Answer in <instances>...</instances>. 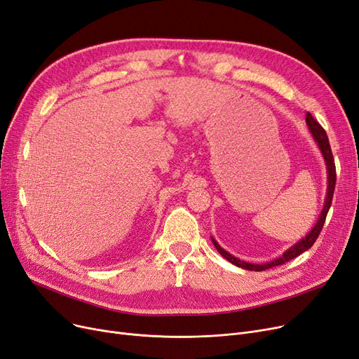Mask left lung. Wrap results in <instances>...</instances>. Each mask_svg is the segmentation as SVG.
<instances>
[{"label": "left lung", "mask_w": 359, "mask_h": 359, "mask_svg": "<svg viewBox=\"0 0 359 359\" xmlns=\"http://www.w3.org/2000/svg\"><path fill=\"white\" fill-rule=\"evenodd\" d=\"M306 126L311 132V135H313L314 141L317 142L320 151H321V155L325 161V167H327V195H325V201H324V207L321 210V214L318 217V220L316 223V226L311 229V231L308 233V235L305 238H302L299 242H296L293 246H290L289 249H286V251L283 252V255H280L277 258H274L273 261H269V262H264V264H252V262H246V261H242L236 257H233L231 254H229L227 251H224V249L217 243V241L214 238H211L214 246L218 252H220L222 257H224L227 261H230L231 264H235V266L238 267H242L245 270H251V271H264V270H269L271 267H277V266H282V264L296 258L298 255H301L302 252L308 251V249L314 245V242L317 241L320 231L324 226V222H325V217H327V212H329L330 207H332V199H333V194H334V186H336V165H334V158H333V154H332V149H330V144H329V137H327V133L325 130L321 128V124L311 116L309 113H306Z\"/></svg>", "instance_id": "obj_1"}]
</instances>
